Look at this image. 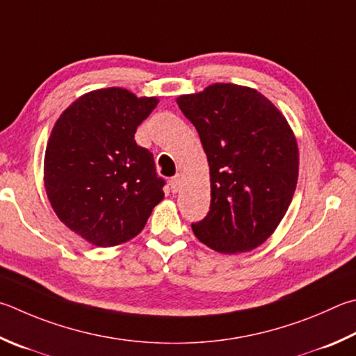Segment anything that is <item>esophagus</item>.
Wrapping results in <instances>:
<instances>
[{"label":"esophagus","mask_w":356,"mask_h":356,"mask_svg":"<svg viewBox=\"0 0 356 356\" xmlns=\"http://www.w3.org/2000/svg\"><path fill=\"white\" fill-rule=\"evenodd\" d=\"M170 185H171V191L172 193H177L180 190V185H182V180H180V176H174L171 179Z\"/></svg>","instance_id":"34e87169"}]
</instances>
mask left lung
Returning <instances> with one entry per match:
<instances>
[{
	"label": "left lung",
	"instance_id": "8db88e82",
	"mask_svg": "<svg viewBox=\"0 0 356 356\" xmlns=\"http://www.w3.org/2000/svg\"><path fill=\"white\" fill-rule=\"evenodd\" d=\"M179 108L200 137L210 166V211L191 229L221 254L249 252L273 235L294 196L299 149L285 116L261 93L213 83L182 95Z\"/></svg>",
	"mask_w": 356,
	"mask_h": 356
}]
</instances>
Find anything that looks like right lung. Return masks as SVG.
<instances>
[{"label":"right lung","instance_id":"right-lung-1","mask_svg":"<svg viewBox=\"0 0 356 356\" xmlns=\"http://www.w3.org/2000/svg\"><path fill=\"white\" fill-rule=\"evenodd\" d=\"M159 104L111 87L76 99L56 121L44 152V188L60 221L98 248L143 230L163 199L152 152L135 141Z\"/></svg>","mask_w":356,"mask_h":356}]
</instances>
